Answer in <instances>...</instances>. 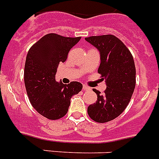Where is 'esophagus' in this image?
<instances>
[{"label": "esophagus", "instance_id": "obj_1", "mask_svg": "<svg viewBox=\"0 0 159 159\" xmlns=\"http://www.w3.org/2000/svg\"><path fill=\"white\" fill-rule=\"evenodd\" d=\"M82 89L84 90V91H88V90H91V88H90L89 87L86 86V85H83V86H82Z\"/></svg>", "mask_w": 159, "mask_h": 159}]
</instances>
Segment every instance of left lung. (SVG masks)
<instances>
[{
	"label": "left lung",
	"instance_id": "1",
	"mask_svg": "<svg viewBox=\"0 0 159 159\" xmlns=\"http://www.w3.org/2000/svg\"><path fill=\"white\" fill-rule=\"evenodd\" d=\"M100 51L101 64L98 73L106 82L96 103L90 105L87 113L98 123H106L118 117L128 106L135 87L136 70L133 56L125 43L112 34L91 36L85 39Z\"/></svg>",
	"mask_w": 159,
	"mask_h": 159
}]
</instances>
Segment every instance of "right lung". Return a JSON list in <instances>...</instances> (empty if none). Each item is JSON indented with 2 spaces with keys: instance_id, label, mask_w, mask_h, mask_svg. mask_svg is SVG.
<instances>
[{
  "instance_id": "1",
  "label": "right lung",
  "mask_w": 159,
  "mask_h": 159,
  "mask_svg": "<svg viewBox=\"0 0 159 159\" xmlns=\"http://www.w3.org/2000/svg\"><path fill=\"white\" fill-rule=\"evenodd\" d=\"M81 37H64L48 34L32 45L26 56L24 80L31 105L48 120H58L67 113L70 99L79 93L82 85L71 82L65 85L56 82L59 62H64L70 49Z\"/></svg>"
}]
</instances>
